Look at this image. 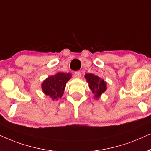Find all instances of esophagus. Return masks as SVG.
Masks as SVG:
<instances>
[{
	"instance_id": "obj_1",
	"label": "esophagus",
	"mask_w": 151,
	"mask_h": 151,
	"mask_svg": "<svg viewBox=\"0 0 151 151\" xmlns=\"http://www.w3.org/2000/svg\"><path fill=\"white\" fill-rule=\"evenodd\" d=\"M74 76H75L76 78H77V79H79L80 77H81V72L79 71H77L74 72Z\"/></svg>"
}]
</instances>
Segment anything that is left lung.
Wrapping results in <instances>:
<instances>
[{
    "instance_id": "8db88e82",
    "label": "left lung",
    "mask_w": 151,
    "mask_h": 151,
    "mask_svg": "<svg viewBox=\"0 0 151 151\" xmlns=\"http://www.w3.org/2000/svg\"><path fill=\"white\" fill-rule=\"evenodd\" d=\"M85 79L88 83L92 94H94V99H99L101 94L107 90V83L96 74L86 73Z\"/></svg>"
}]
</instances>
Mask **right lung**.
Returning a JSON list of instances; mask_svg holds the SVG:
<instances>
[{
	"instance_id": "right-lung-1",
	"label": "right lung",
	"mask_w": 151,
	"mask_h": 151,
	"mask_svg": "<svg viewBox=\"0 0 151 151\" xmlns=\"http://www.w3.org/2000/svg\"><path fill=\"white\" fill-rule=\"evenodd\" d=\"M71 77L70 73L61 72L50 76L41 83L43 92L52 100H58L63 96L66 83Z\"/></svg>"
}]
</instances>
